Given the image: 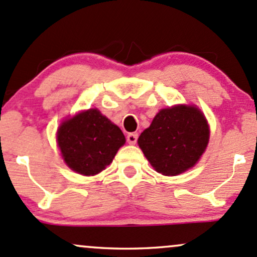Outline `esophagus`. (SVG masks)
<instances>
[{
  "label": "esophagus",
  "mask_w": 257,
  "mask_h": 257,
  "mask_svg": "<svg viewBox=\"0 0 257 257\" xmlns=\"http://www.w3.org/2000/svg\"><path fill=\"white\" fill-rule=\"evenodd\" d=\"M126 141H128V144H131V145L137 144V141H138L137 133H131V134L126 135Z\"/></svg>",
  "instance_id": "34e87169"
}]
</instances>
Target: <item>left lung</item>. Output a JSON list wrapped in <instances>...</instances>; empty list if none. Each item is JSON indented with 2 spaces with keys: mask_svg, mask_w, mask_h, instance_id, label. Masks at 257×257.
<instances>
[{
  "mask_svg": "<svg viewBox=\"0 0 257 257\" xmlns=\"http://www.w3.org/2000/svg\"><path fill=\"white\" fill-rule=\"evenodd\" d=\"M208 140L209 126L201 110L176 105L157 113L138 144L157 172L177 176L199 162Z\"/></svg>",
  "mask_w": 257,
  "mask_h": 257,
  "instance_id": "left-lung-1",
  "label": "left lung"
}]
</instances>
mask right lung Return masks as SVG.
<instances>
[{"label":"right lung","mask_w":257,"mask_h":257,"mask_svg":"<svg viewBox=\"0 0 257 257\" xmlns=\"http://www.w3.org/2000/svg\"><path fill=\"white\" fill-rule=\"evenodd\" d=\"M124 144L122 131L98 109L81 111L63 120L57 129L64 163L83 176H94L106 169Z\"/></svg>","instance_id":"obj_1"}]
</instances>
